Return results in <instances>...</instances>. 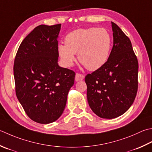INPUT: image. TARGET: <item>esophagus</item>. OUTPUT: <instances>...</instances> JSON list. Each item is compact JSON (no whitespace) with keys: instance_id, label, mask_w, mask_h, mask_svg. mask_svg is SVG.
Here are the masks:
<instances>
[{"instance_id":"esophagus-1","label":"esophagus","mask_w":152,"mask_h":152,"mask_svg":"<svg viewBox=\"0 0 152 152\" xmlns=\"http://www.w3.org/2000/svg\"><path fill=\"white\" fill-rule=\"evenodd\" d=\"M84 76L83 74H80V73H76V76H75V80L76 82L80 81V80H84Z\"/></svg>"}]
</instances>
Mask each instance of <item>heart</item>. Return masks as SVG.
I'll return each mask as SVG.
<instances>
[{
  "instance_id": "heart-1",
  "label": "heart",
  "mask_w": 152,
  "mask_h": 152,
  "mask_svg": "<svg viewBox=\"0 0 152 152\" xmlns=\"http://www.w3.org/2000/svg\"><path fill=\"white\" fill-rule=\"evenodd\" d=\"M65 44H59L58 52L62 62L70 66L78 53L79 61L90 70H96L109 57L113 39L107 29L91 27L72 31L65 37Z\"/></svg>"
}]
</instances>
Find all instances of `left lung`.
Instances as JSON below:
<instances>
[{"label": "left lung", "mask_w": 152, "mask_h": 152, "mask_svg": "<svg viewBox=\"0 0 152 152\" xmlns=\"http://www.w3.org/2000/svg\"><path fill=\"white\" fill-rule=\"evenodd\" d=\"M111 24L113 46L107 61L85 77L90 108L98 117L109 119L130 107L138 85V62L131 41L116 23Z\"/></svg>", "instance_id": "left-lung-1"}]
</instances>
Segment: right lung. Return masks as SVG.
<instances>
[{"instance_id":"right-lung-1","label":"right lung","mask_w":152,"mask_h":152,"mask_svg":"<svg viewBox=\"0 0 152 152\" xmlns=\"http://www.w3.org/2000/svg\"><path fill=\"white\" fill-rule=\"evenodd\" d=\"M61 24L40 25L21 43L14 64L18 99L36 123L49 124L64 111L75 72L58 64Z\"/></svg>"}]
</instances>
